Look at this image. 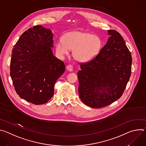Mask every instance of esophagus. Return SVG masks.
<instances>
[{
	"mask_svg": "<svg viewBox=\"0 0 146 146\" xmlns=\"http://www.w3.org/2000/svg\"><path fill=\"white\" fill-rule=\"evenodd\" d=\"M66 69L69 71V72H72L73 69V66L71 65H69L66 66Z\"/></svg>",
	"mask_w": 146,
	"mask_h": 146,
	"instance_id": "34e87169",
	"label": "esophagus"
}]
</instances>
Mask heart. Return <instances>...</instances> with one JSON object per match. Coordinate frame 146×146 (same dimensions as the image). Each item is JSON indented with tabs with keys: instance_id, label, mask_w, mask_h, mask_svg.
<instances>
[{
	"instance_id": "b5f03b06",
	"label": "heart",
	"mask_w": 146,
	"mask_h": 146,
	"mask_svg": "<svg viewBox=\"0 0 146 146\" xmlns=\"http://www.w3.org/2000/svg\"><path fill=\"white\" fill-rule=\"evenodd\" d=\"M102 47V41L98 36L78 31L66 33L63 41L59 40L55 44L56 52L59 56L67 55L70 49H73V58L80 62H86L95 58Z\"/></svg>"
}]
</instances>
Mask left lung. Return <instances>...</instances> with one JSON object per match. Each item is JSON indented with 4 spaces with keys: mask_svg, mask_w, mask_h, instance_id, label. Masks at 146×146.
I'll return each instance as SVG.
<instances>
[{
    "mask_svg": "<svg viewBox=\"0 0 146 146\" xmlns=\"http://www.w3.org/2000/svg\"><path fill=\"white\" fill-rule=\"evenodd\" d=\"M108 34L106 45L95 58L81 63L77 73L79 96L95 109L120 98L131 74L132 56L123 37L115 30H108Z\"/></svg>",
    "mask_w": 146,
    "mask_h": 146,
    "instance_id": "8db88e82",
    "label": "left lung"
}]
</instances>
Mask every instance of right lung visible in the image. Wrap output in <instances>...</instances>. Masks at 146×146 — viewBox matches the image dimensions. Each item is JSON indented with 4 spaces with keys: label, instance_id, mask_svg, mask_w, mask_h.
<instances>
[{
    "label": "right lung",
    "instance_id": "right-lung-1",
    "mask_svg": "<svg viewBox=\"0 0 146 146\" xmlns=\"http://www.w3.org/2000/svg\"><path fill=\"white\" fill-rule=\"evenodd\" d=\"M53 34L36 25L24 32L12 51L10 76L17 94L35 105L47 103L65 70L64 62L52 53Z\"/></svg>",
    "mask_w": 146,
    "mask_h": 146
}]
</instances>
